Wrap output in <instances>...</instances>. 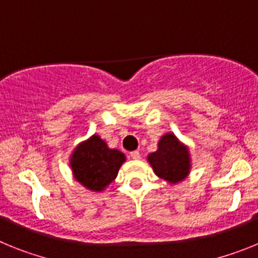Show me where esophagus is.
I'll list each match as a JSON object with an SVG mask.
<instances>
[{"mask_svg":"<svg viewBox=\"0 0 258 258\" xmlns=\"http://www.w3.org/2000/svg\"><path fill=\"white\" fill-rule=\"evenodd\" d=\"M131 157H132V159H134V160H140L141 154L138 151H132L131 152Z\"/></svg>","mask_w":258,"mask_h":258,"instance_id":"34e87169","label":"esophagus"}]
</instances>
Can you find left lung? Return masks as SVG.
<instances>
[{
    "label": "left lung",
    "instance_id": "8db88e82",
    "mask_svg": "<svg viewBox=\"0 0 258 258\" xmlns=\"http://www.w3.org/2000/svg\"><path fill=\"white\" fill-rule=\"evenodd\" d=\"M155 174L174 184L183 181L191 169L190 151L173 133L164 134L157 150L147 157Z\"/></svg>",
    "mask_w": 258,
    "mask_h": 258
}]
</instances>
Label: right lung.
I'll return each mask as SVG.
<instances>
[{"label":"right lung","mask_w":258,"mask_h":258,"mask_svg":"<svg viewBox=\"0 0 258 258\" xmlns=\"http://www.w3.org/2000/svg\"><path fill=\"white\" fill-rule=\"evenodd\" d=\"M124 161L121 151L108 149L101 137L94 134L74 150L70 164L77 182L88 190L99 192L117 177Z\"/></svg>","instance_id":"1"}]
</instances>
